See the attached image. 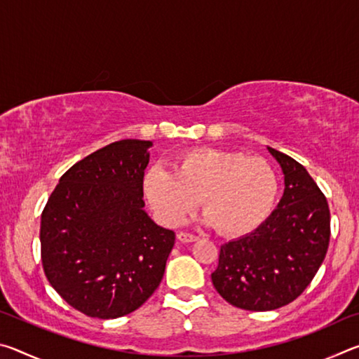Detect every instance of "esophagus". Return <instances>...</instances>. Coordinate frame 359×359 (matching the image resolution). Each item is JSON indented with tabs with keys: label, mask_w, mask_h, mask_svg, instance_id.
<instances>
[{
	"label": "esophagus",
	"mask_w": 359,
	"mask_h": 359,
	"mask_svg": "<svg viewBox=\"0 0 359 359\" xmlns=\"http://www.w3.org/2000/svg\"><path fill=\"white\" fill-rule=\"evenodd\" d=\"M177 239L180 242H194L198 238L194 234H190V233H177Z\"/></svg>",
	"instance_id": "34e87169"
}]
</instances>
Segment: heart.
<instances>
[{
	"mask_svg": "<svg viewBox=\"0 0 359 359\" xmlns=\"http://www.w3.org/2000/svg\"><path fill=\"white\" fill-rule=\"evenodd\" d=\"M144 196L156 220L177 226L198 208L218 233L241 236L266 220L278 182L261 158L220 149H193L177 156L174 172L154 166L144 174Z\"/></svg>",
	"mask_w": 359,
	"mask_h": 359,
	"instance_id": "heart-1",
	"label": "heart"
}]
</instances>
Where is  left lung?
<instances>
[{"instance_id": "1", "label": "left lung", "mask_w": 359, "mask_h": 359, "mask_svg": "<svg viewBox=\"0 0 359 359\" xmlns=\"http://www.w3.org/2000/svg\"><path fill=\"white\" fill-rule=\"evenodd\" d=\"M285 175V190L272 214L250 234L223 244L212 283L231 306L274 311L294 301L326 257L331 215L325 194L306 168L267 147Z\"/></svg>"}]
</instances>
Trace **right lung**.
<instances>
[{"label":"right lung","mask_w":359,"mask_h":359,"mask_svg":"<svg viewBox=\"0 0 359 359\" xmlns=\"http://www.w3.org/2000/svg\"><path fill=\"white\" fill-rule=\"evenodd\" d=\"M150 141L123 139L71 166L41 215V259L63 299L92 318L135 312L160 285L174 231L144 210Z\"/></svg>","instance_id":"obj_1"}]
</instances>
